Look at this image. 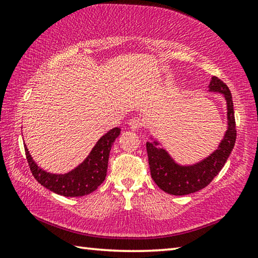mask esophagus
<instances>
[{
    "mask_svg": "<svg viewBox=\"0 0 258 258\" xmlns=\"http://www.w3.org/2000/svg\"><path fill=\"white\" fill-rule=\"evenodd\" d=\"M128 126H130L131 130L138 131V130H140V128L142 127V120L140 119V118H132V119L130 120Z\"/></svg>",
    "mask_w": 258,
    "mask_h": 258,
    "instance_id": "obj_1",
    "label": "esophagus"
}]
</instances>
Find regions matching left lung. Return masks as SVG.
Instances as JSON below:
<instances>
[{"instance_id":"1","label":"left lung","mask_w":258,"mask_h":258,"mask_svg":"<svg viewBox=\"0 0 258 258\" xmlns=\"http://www.w3.org/2000/svg\"><path fill=\"white\" fill-rule=\"evenodd\" d=\"M208 92L223 95L226 104V131L223 139L214 150L197 163L184 165L173 158L172 155L163 148V143L154 135L147 142L148 160H149L152 180L161 190L174 196H185L204 189L213 181L228 160L232 151L237 131L233 112L232 95L225 83L215 76L208 85Z\"/></svg>"}]
</instances>
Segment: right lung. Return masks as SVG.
Returning a JSON list of instances; mask_svg holds the SVG:
<instances>
[{
  "mask_svg": "<svg viewBox=\"0 0 258 258\" xmlns=\"http://www.w3.org/2000/svg\"><path fill=\"white\" fill-rule=\"evenodd\" d=\"M120 128L108 131L98 140L86 158L75 168L64 174L46 172L38 167L30 156L27 146L24 145L26 158L36 181L50 191L63 197H82L98 189L107 175L108 159L112 143L119 137Z\"/></svg>",
  "mask_w": 258,
  "mask_h": 258,
  "instance_id": "1",
  "label": "right lung"
}]
</instances>
